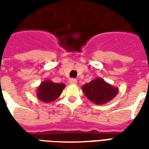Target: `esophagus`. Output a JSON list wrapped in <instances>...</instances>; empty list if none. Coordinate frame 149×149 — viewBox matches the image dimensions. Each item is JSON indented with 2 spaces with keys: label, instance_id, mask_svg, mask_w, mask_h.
Returning a JSON list of instances; mask_svg holds the SVG:
<instances>
[{
  "label": "esophagus",
  "instance_id": "34e87169",
  "mask_svg": "<svg viewBox=\"0 0 149 149\" xmlns=\"http://www.w3.org/2000/svg\"><path fill=\"white\" fill-rule=\"evenodd\" d=\"M69 83L71 84H76L77 83V79H75V78H72L69 80Z\"/></svg>",
  "mask_w": 149,
  "mask_h": 149
}]
</instances>
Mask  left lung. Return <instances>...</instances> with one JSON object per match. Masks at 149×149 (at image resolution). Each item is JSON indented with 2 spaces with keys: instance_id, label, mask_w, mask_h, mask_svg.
<instances>
[{
  "instance_id": "1",
  "label": "left lung",
  "mask_w": 149,
  "mask_h": 149,
  "mask_svg": "<svg viewBox=\"0 0 149 149\" xmlns=\"http://www.w3.org/2000/svg\"><path fill=\"white\" fill-rule=\"evenodd\" d=\"M83 92L92 102L102 104L114 98L118 93V89L106 83L103 79L97 78L83 85Z\"/></svg>"
}]
</instances>
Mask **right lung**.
I'll return each mask as SVG.
<instances>
[{"mask_svg": "<svg viewBox=\"0 0 149 149\" xmlns=\"http://www.w3.org/2000/svg\"><path fill=\"white\" fill-rule=\"evenodd\" d=\"M65 87V84L63 83L57 84L50 81H45L37 89L38 99L46 103L53 101L60 97Z\"/></svg>", "mask_w": 149, "mask_h": 149, "instance_id": "obj_1", "label": "right lung"}]
</instances>
